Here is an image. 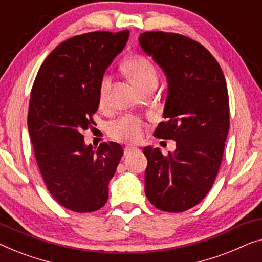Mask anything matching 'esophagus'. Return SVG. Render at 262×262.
<instances>
[{
	"instance_id": "esophagus-1",
	"label": "esophagus",
	"mask_w": 262,
	"mask_h": 262,
	"mask_svg": "<svg viewBox=\"0 0 262 262\" xmlns=\"http://www.w3.org/2000/svg\"><path fill=\"white\" fill-rule=\"evenodd\" d=\"M136 150V147H133V146H126L124 147L123 152H124V156H128V154H130L132 152H134Z\"/></svg>"
}]
</instances>
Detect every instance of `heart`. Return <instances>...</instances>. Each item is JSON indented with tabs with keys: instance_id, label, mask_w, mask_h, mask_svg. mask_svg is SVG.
<instances>
[{
	"instance_id": "obj_1",
	"label": "heart",
	"mask_w": 262,
	"mask_h": 262,
	"mask_svg": "<svg viewBox=\"0 0 262 262\" xmlns=\"http://www.w3.org/2000/svg\"><path fill=\"white\" fill-rule=\"evenodd\" d=\"M122 70L133 82L138 84L142 90L157 86L159 80V73L156 65L148 58L141 54H135L127 58L122 64ZM112 88V77L104 75L98 84V103L101 106H105L109 101V93ZM142 121L134 116H122L119 120L109 124L108 132L113 139L120 141L135 142L142 136Z\"/></svg>"
}]
</instances>
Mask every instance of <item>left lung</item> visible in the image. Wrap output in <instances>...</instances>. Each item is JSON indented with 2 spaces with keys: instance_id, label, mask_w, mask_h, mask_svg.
Here are the masks:
<instances>
[{
  "instance_id": "8db88e82",
  "label": "left lung",
  "mask_w": 262,
  "mask_h": 262,
  "mask_svg": "<svg viewBox=\"0 0 262 262\" xmlns=\"http://www.w3.org/2000/svg\"><path fill=\"white\" fill-rule=\"evenodd\" d=\"M140 45L166 73L164 117L154 136L176 140L174 153L146 147L145 192L156 208L183 212L213 185L230 126L229 97L219 62L202 43L177 33L153 31Z\"/></svg>"
}]
</instances>
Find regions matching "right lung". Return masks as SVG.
Instances as JSON below:
<instances>
[{
  "label": "right lung",
  "mask_w": 262,
  "mask_h": 262,
  "mask_svg": "<svg viewBox=\"0 0 262 262\" xmlns=\"http://www.w3.org/2000/svg\"><path fill=\"white\" fill-rule=\"evenodd\" d=\"M129 31H97L58 45L40 66L28 108V132L43 183L52 197L75 212H93L106 203L108 184L123 149L103 142L85 146L94 128L98 84L123 50Z\"/></svg>",
  "instance_id": "obj_1"
}]
</instances>
